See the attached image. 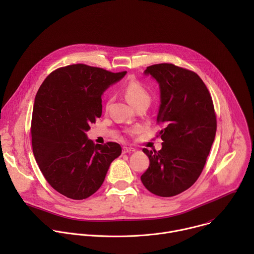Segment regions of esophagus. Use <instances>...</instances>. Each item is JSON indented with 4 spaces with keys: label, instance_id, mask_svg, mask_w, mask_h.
I'll return each instance as SVG.
<instances>
[{
    "label": "esophagus",
    "instance_id": "obj_1",
    "mask_svg": "<svg viewBox=\"0 0 254 254\" xmlns=\"http://www.w3.org/2000/svg\"><path fill=\"white\" fill-rule=\"evenodd\" d=\"M132 152H134V149H132V148H127V147L123 148V154H127V153H132Z\"/></svg>",
    "mask_w": 254,
    "mask_h": 254
}]
</instances>
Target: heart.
<instances>
[{
	"instance_id": "1",
	"label": "heart",
	"mask_w": 254,
	"mask_h": 254,
	"mask_svg": "<svg viewBox=\"0 0 254 254\" xmlns=\"http://www.w3.org/2000/svg\"><path fill=\"white\" fill-rule=\"evenodd\" d=\"M125 95L128 100V102L133 107L142 103L150 104V101H151V94L149 93L147 88L144 87L143 84H141L139 81L134 79L129 80L127 83L125 87ZM110 101L111 99H108L107 104ZM135 130H137V127H134L131 129V131H135Z\"/></svg>"
}]
</instances>
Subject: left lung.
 <instances>
[{
  "instance_id": "8db88e82",
  "label": "left lung",
  "mask_w": 254,
  "mask_h": 254,
  "mask_svg": "<svg viewBox=\"0 0 254 254\" xmlns=\"http://www.w3.org/2000/svg\"><path fill=\"white\" fill-rule=\"evenodd\" d=\"M144 74L159 83L157 123L164 127L162 150L142 149L150 166L140 180L151 193L172 197L189 189L203 171L217 128L213 100L194 71L161 63L147 67Z\"/></svg>"
}]
</instances>
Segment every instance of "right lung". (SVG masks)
<instances>
[{"label":"right lung","instance_id":"1","mask_svg":"<svg viewBox=\"0 0 254 254\" xmlns=\"http://www.w3.org/2000/svg\"><path fill=\"white\" fill-rule=\"evenodd\" d=\"M126 73L72 64L51 72L36 94L33 154L50 186L67 198L83 200L94 194L122 154L118 142L94 144L85 132L101 117L103 91Z\"/></svg>","mask_w":254,"mask_h":254}]
</instances>
